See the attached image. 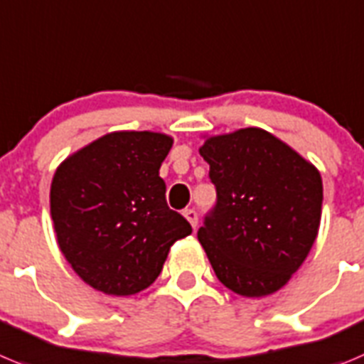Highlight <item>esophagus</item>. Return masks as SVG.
I'll return each instance as SVG.
<instances>
[{
    "mask_svg": "<svg viewBox=\"0 0 364 364\" xmlns=\"http://www.w3.org/2000/svg\"><path fill=\"white\" fill-rule=\"evenodd\" d=\"M183 215H185V218L186 219H188V223H190V225H192V227H198V212H196L194 210V208H186V210L185 212H183Z\"/></svg>",
    "mask_w": 364,
    "mask_h": 364,
    "instance_id": "obj_1",
    "label": "esophagus"
}]
</instances>
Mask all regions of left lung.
<instances>
[{
    "instance_id": "8db88e82",
    "label": "left lung",
    "mask_w": 364,
    "mask_h": 364,
    "mask_svg": "<svg viewBox=\"0 0 364 364\" xmlns=\"http://www.w3.org/2000/svg\"><path fill=\"white\" fill-rule=\"evenodd\" d=\"M199 154L218 196L198 230L215 276L239 296L276 292L317 237L321 174L261 129L210 137Z\"/></svg>"
}]
</instances>
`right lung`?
<instances>
[{
  "label": "right lung",
  "instance_id": "1",
  "mask_svg": "<svg viewBox=\"0 0 364 364\" xmlns=\"http://www.w3.org/2000/svg\"><path fill=\"white\" fill-rule=\"evenodd\" d=\"M172 139L112 132L55 170L50 214L61 252L77 276L109 296H132L158 279L170 247L192 232L166 205L159 166Z\"/></svg>",
  "mask_w": 364,
  "mask_h": 364
}]
</instances>
